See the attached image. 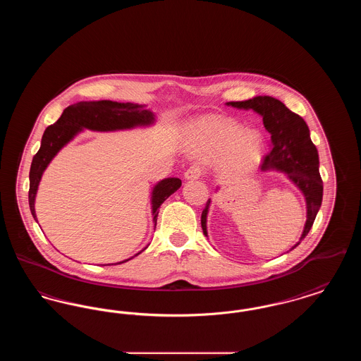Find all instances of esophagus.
Segmentation results:
<instances>
[{"label": "esophagus", "instance_id": "34e87169", "mask_svg": "<svg viewBox=\"0 0 361 361\" xmlns=\"http://www.w3.org/2000/svg\"><path fill=\"white\" fill-rule=\"evenodd\" d=\"M203 176V169L200 166H190L189 169L184 173L185 180H197Z\"/></svg>", "mask_w": 361, "mask_h": 361}]
</instances>
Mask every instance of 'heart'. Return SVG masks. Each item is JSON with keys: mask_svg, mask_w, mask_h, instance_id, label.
<instances>
[{"mask_svg": "<svg viewBox=\"0 0 361 361\" xmlns=\"http://www.w3.org/2000/svg\"><path fill=\"white\" fill-rule=\"evenodd\" d=\"M188 146L207 159L221 157V168L230 176L252 172L264 154V142L258 131H243L240 124L222 119H208L190 127Z\"/></svg>", "mask_w": 361, "mask_h": 361, "instance_id": "1", "label": "heart"}]
</instances>
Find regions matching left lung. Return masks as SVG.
Instances as JSON below:
<instances>
[{"label":"left lung","instance_id":"1","mask_svg":"<svg viewBox=\"0 0 361 361\" xmlns=\"http://www.w3.org/2000/svg\"><path fill=\"white\" fill-rule=\"evenodd\" d=\"M227 105L240 109H253L262 116L264 127L271 135V152L265 155L261 169L286 173L306 199L307 219L300 240L292 246V249H295L309 234L322 204L324 195L318 150L311 142L309 127L299 115L271 96H257L245 102H230ZM209 204L211 200L208 199L202 212V228L206 237H208L207 214Z\"/></svg>","mask_w":361,"mask_h":361}]
</instances>
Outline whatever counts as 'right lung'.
Masks as SVG:
<instances>
[{
	"label": "right lung",
	"mask_w": 361,
	"mask_h": 361,
	"mask_svg": "<svg viewBox=\"0 0 361 361\" xmlns=\"http://www.w3.org/2000/svg\"><path fill=\"white\" fill-rule=\"evenodd\" d=\"M154 114L146 109L145 105H139V104L100 100V102H80V103L69 105L63 111L61 118L46 128L42 137L40 149L34 155V159L31 164L28 202H30V209L35 221L37 222L36 212H35V197H36V192H37V187L43 172L51 162L52 158L58 154V152L65 145H68L78 133H81L84 128L92 130V131L130 130L134 127L150 126L154 123ZM180 187H181V180L177 177L164 178L158 184H155L152 192V212H153V221L155 224H157V216L159 211L158 208ZM128 259H124L118 264L126 262Z\"/></svg>",
	"instance_id": "add662e5"
}]
</instances>
